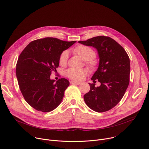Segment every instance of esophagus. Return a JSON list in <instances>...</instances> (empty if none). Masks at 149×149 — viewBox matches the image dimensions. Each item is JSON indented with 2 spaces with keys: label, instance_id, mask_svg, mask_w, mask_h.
<instances>
[{
  "label": "esophagus",
  "instance_id": "34e87169",
  "mask_svg": "<svg viewBox=\"0 0 149 149\" xmlns=\"http://www.w3.org/2000/svg\"><path fill=\"white\" fill-rule=\"evenodd\" d=\"M70 83L72 84H76V85H80L81 84V82H79V81H74V80H72L70 81Z\"/></svg>",
  "mask_w": 149,
  "mask_h": 149
}]
</instances>
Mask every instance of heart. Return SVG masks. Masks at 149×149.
<instances>
[{
    "mask_svg": "<svg viewBox=\"0 0 149 149\" xmlns=\"http://www.w3.org/2000/svg\"><path fill=\"white\" fill-rule=\"evenodd\" d=\"M73 52L79 56L82 60L86 61V64L90 69H95L96 63L93 60L96 57V53L92 48L86 45H79L73 49ZM69 53L68 50L63 51L59 57V63L61 65H65L68 62ZM88 73L85 69H77L70 68L65 71V75L74 80H80Z\"/></svg>",
    "mask_w": 149,
    "mask_h": 149,
    "instance_id": "obj_1",
    "label": "heart"
}]
</instances>
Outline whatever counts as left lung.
I'll return each mask as SVG.
<instances>
[{"label": "left lung", "mask_w": 149, "mask_h": 149, "mask_svg": "<svg viewBox=\"0 0 149 149\" xmlns=\"http://www.w3.org/2000/svg\"><path fill=\"white\" fill-rule=\"evenodd\" d=\"M79 42L95 48L100 57L91 80L94 83L97 80L101 85L95 87V84H89L90 91L84 96L85 102L96 112L109 111L121 100L129 85V57L124 48L109 37L97 36Z\"/></svg>", "instance_id": "8db88e82"}]
</instances>
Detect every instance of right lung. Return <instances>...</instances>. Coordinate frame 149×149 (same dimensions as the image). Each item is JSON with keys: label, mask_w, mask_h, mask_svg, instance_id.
<instances>
[{"label": "right lung", "mask_w": 149, "mask_h": 149, "mask_svg": "<svg viewBox=\"0 0 149 149\" xmlns=\"http://www.w3.org/2000/svg\"><path fill=\"white\" fill-rule=\"evenodd\" d=\"M76 42L41 38L31 41L19 55L16 77L25 100L33 108L48 112L61 103L70 83L65 78L55 81L50 75L58 67L61 53Z\"/></svg>", "instance_id": "add662e5"}]
</instances>
